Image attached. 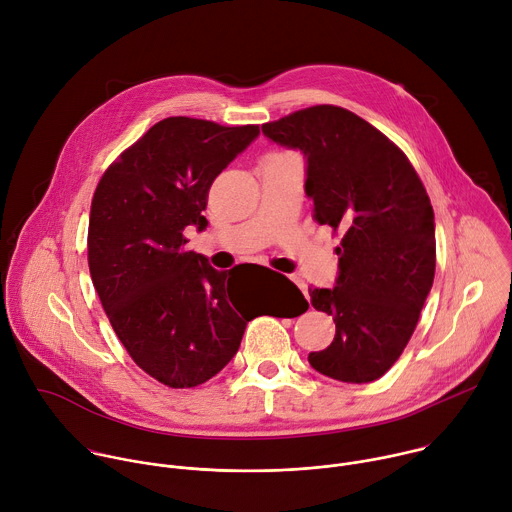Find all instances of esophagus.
<instances>
[{
    "label": "esophagus",
    "instance_id": "esophagus-1",
    "mask_svg": "<svg viewBox=\"0 0 512 512\" xmlns=\"http://www.w3.org/2000/svg\"><path fill=\"white\" fill-rule=\"evenodd\" d=\"M294 281H296V283H298V287L304 291V296H306V298H310V294H308V285H306L300 277H294Z\"/></svg>",
    "mask_w": 512,
    "mask_h": 512
}]
</instances>
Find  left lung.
Returning a JSON list of instances; mask_svg holds the SVG:
<instances>
[{
	"label": "left lung",
	"mask_w": 512,
	"mask_h": 512,
	"mask_svg": "<svg viewBox=\"0 0 512 512\" xmlns=\"http://www.w3.org/2000/svg\"><path fill=\"white\" fill-rule=\"evenodd\" d=\"M261 131L304 154L314 218L342 235L336 285L310 291L336 334L308 360L342 383L377 381L407 346L433 285L429 196L397 145L348 109L308 107Z\"/></svg>",
	"instance_id": "1"
}]
</instances>
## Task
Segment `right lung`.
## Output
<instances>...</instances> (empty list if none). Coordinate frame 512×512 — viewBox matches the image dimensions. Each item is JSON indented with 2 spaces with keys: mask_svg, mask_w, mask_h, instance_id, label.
<instances>
[{
  "mask_svg": "<svg viewBox=\"0 0 512 512\" xmlns=\"http://www.w3.org/2000/svg\"><path fill=\"white\" fill-rule=\"evenodd\" d=\"M257 135L259 125L168 117L127 148L95 190L93 285L133 362L172 389H190L221 373L255 318L233 291L237 267L216 271L204 255L186 251L184 229H204L202 210L214 178ZM289 285L306 312L302 291Z\"/></svg>",
  "mask_w": 512,
  "mask_h": 512,
  "instance_id": "add662e5",
  "label": "right lung"
}]
</instances>
